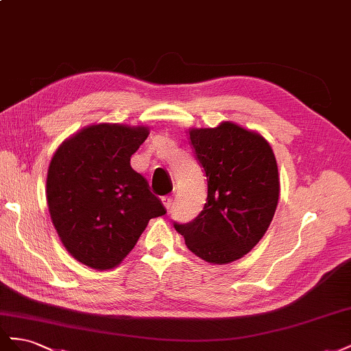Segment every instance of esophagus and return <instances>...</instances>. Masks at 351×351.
<instances>
[{"mask_svg": "<svg viewBox=\"0 0 351 351\" xmlns=\"http://www.w3.org/2000/svg\"><path fill=\"white\" fill-rule=\"evenodd\" d=\"M162 202H163V204H165V207L169 210L170 207H172V203H173V199L170 198V197H163L162 198Z\"/></svg>", "mask_w": 351, "mask_h": 351, "instance_id": "1", "label": "esophagus"}]
</instances>
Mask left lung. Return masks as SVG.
<instances>
[{
	"mask_svg": "<svg viewBox=\"0 0 351 351\" xmlns=\"http://www.w3.org/2000/svg\"><path fill=\"white\" fill-rule=\"evenodd\" d=\"M189 139L207 178V199L194 220L173 226L199 258L231 263L272 222L279 199L275 154L262 135L232 122L189 129Z\"/></svg>",
	"mask_w": 351,
	"mask_h": 351,
	"instance_id": "obj_1",
	"label": "left lung"
}]
</instances>
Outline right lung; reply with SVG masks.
I'll return each instance as SVG.
<instances>
[{
  "label": "right lung",
  "mask_w": 351,
  "mask_h": 351,
  "mask_svg": "<svg viewBox=\"0 0 351 351\" xmlns=\"http://www.w3.org/2000/svg\"><path fill=\"white\" fill-rule=\"evenodd\" d=\"M145 126L99 123L57 148L47 175V203L67 252L97 270L113 269L131 253L149 219L166 208L149 191L131 156Z\"/></svg>",
  "instance_id": "1"
}]
</instances>
